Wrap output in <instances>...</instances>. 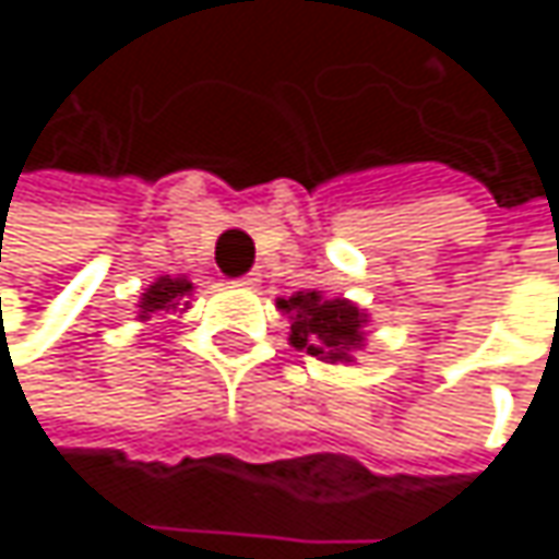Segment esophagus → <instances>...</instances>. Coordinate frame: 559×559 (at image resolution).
<instances>
[{
    "mask_svg": "<svg viewBox=\"0 0 559 559\" xmlns=\"http://www.w3.org/2000/svg\"><path fill=\"white\" fill-rule=\"evenodd\" d=\"M259 281H262V275H259V272H249V275H242V278H239V284H242V287H255Z\"/></svg>",
    "mask_w": 559,
    "mask_h": 559,
    "instance_id": "obj_1",
    "label": "esophagus"
}]
</instances>
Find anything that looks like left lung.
<instances>
[{
  "label": "left lung",
  "mask_w": 559,
  "mask_h": 559,
  "mask_svg": "<svg viewBox=\"0 0 559 559\" xmlns=\"http://www.w3.org/2000/svg\"><path fill=\"white\" fill-rule=\"evenodd\" d=\"M290 313V343L307 356L326 362H353V349L362 346V313L349 300H326L320 290H300L290 300H278Z\"/></svg>",
  "instance_id": "obj_1"
}]
</instances>
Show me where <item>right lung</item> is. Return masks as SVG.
I'll list each match as a JSON object with an SVG mask.
<instances>
[{"mask_svg":"<svg viewBox=\"0 0 559 559\" xmlns=\"http://www.w3.org/2000/svg\"><path fill=\"white\" fill-rule=\"evenodd\" d=\"M190 294V281L183 278H158L142 297L139 304V317L142 320H152V313H162V310H177L183 304V297Z\"/></svg>","mask_w":559,"mask_h":559,"instance_id":"obj_1","label":"right lung"}]
</instances>
